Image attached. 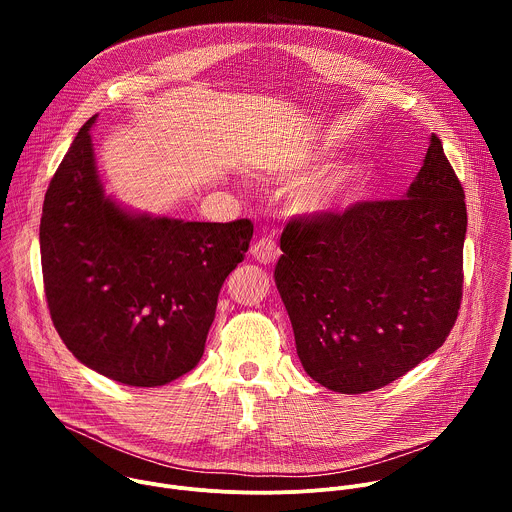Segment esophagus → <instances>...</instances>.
Masks as SVG:
<instances>
[{
  "label": "esophagus",
  "instance_id": "1",
  "mask_svg": "<svg viewBox=\"0 0 512 512\" xmlns=\"http://www.w3.org/2000/svg\"><path fill=\"white\" fill-rule=\"evenodd\" d=\"M249 253L259 261V263H273L277 257H279V247L269 239V237H261V239H257L253 245H251V249H249Z\"/></svg>",
  "mask_w": 512,
  "mask_h": 512
}]
</instances>
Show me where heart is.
I'll return each instance as SVG.
<instances>
[{
  "label": "heart",
  "mask_w": 512,
  "mask_h": 512,
  "mask_svg": "<svg viewBox=\"0 0 512 512\" xmlns=\"http://www.w3.org/2000/svg\"><path fill=\"white\" fill-rule=\"evenodd\" d=\"M364 174L358 168H342L310 180L294 192V208L304 214H322L358 194Z\"/></svg>",
  "instance_id": "1"
}]
</instances>
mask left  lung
<instances>
[{
    "label": "left lung",
    "mask_w": 512,
    "mask_h": 512,
    "mask_svg": "<svg viewBox=\"0 0 512 512\" xmlns=\"http://www.w3.org/2000/svg\"><path fill=\"white\" fill-rule=\"evenodd\" d=\"M464 188L435 133L407 198L291 216L275 283L306 373L358 395L440 348L464 283Z\"/></svg>",
    "instance_id": "left-lung-1"
}]
</instances>
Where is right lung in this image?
Segmentation results:
<instances>
[{"label": "right lung", "mask_w": 512, "mask_h": 512, "mask_svg": "<svg viewBox=\"0 0 512 512\" xmlns=\"http://www.w3.org/2000/svg\"><path fill=\"white\" fill-rule=\"evenodd\" d=\"M93 123L81 127L44 196L46 304L58 336L89 369L131 387L166 385L202 358L218 294L245 259L253 225L127 214L103 194Z\"/></svg>", "instance_id": "1"}]
</instances>
